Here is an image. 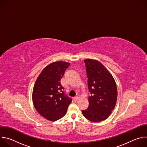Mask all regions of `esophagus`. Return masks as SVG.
<instances>
[{
    "mask_svg": "<svg viewBox=\"0 0 147 147\" xmlns=\"http://www.w3.org/2000/svg\"><path fill=\"white\" fill-rule=\"evenodd\" d=\"M78 99V96H76V97H74V98H73V100H74V102H76Z\"/></svg>",
    "mask_w": 147,
    "mask_h": 147,
    "instance_id": "esophagus-1",
    "label": "esophagus"
}]
</instances>
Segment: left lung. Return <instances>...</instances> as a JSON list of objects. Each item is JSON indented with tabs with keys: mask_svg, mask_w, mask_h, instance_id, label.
<instances>
[{
	"mask_svg": "<svg viewBox=\"0 0 147 147\" xmlns=\"http://www.w3.org/2000/svg\"><path fill=\"white\" fill-rule=\"evenodd\" d=\"M86 63L88 90L89 106L82 114L86 119L99 122L106 120L114 109L117 97L116 84L112 75L100 62L87 59Z\"/></svg>",
	"mask_w": 147,
	"mask_h": 147,
	"instance_id": "obj_1",
	"label": "left lung"
}]
</instances>
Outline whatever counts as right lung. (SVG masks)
<instances>
[{
  "mask_svg": "<svg viewBox=\"0 0 147 147\" xmlns=\"http://www.w3.org/2000/svg\"><path fill=\"white\" fill-rule=\"evenodd\" d=\"M58 61L46 66L38 77L32 91V102L37 112L47 120L55 121L63 117L72 99L65 95L60 80L70 66Z\"/></svg>",
  "mask_w": 147,
  "mask_h": 147,
  "instance_id": "add662e5",
  "label": "right lung"
}]
</instances>
